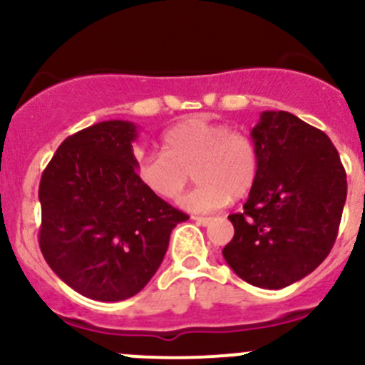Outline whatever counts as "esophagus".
I'll return each mask as SVG.
<instances>
[{"mask_svg":"<svg viewBox=\"0 0 365 365\" xmlns=\"http://www.w3.org/2000/svg\"><path fill=\"white\" fill-rule=\"evenodd\" d=\"M192 220L196 224H200V226H208V224L212 222V219H210V217H192Z\"/></svg>","mask_w":365,"mask_h":365,"instance_id":"34e87169","label":"esophagus"}]
</instances>
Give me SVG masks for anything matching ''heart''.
<instances>
[{"mask_svg": "<svg viewBox=\"0 0 365 365\" xmlns=\"http://www.w3.org/2000/svg\"><path fill=\"white\" fill-rule=\"evenodd\" d=\"M164 153H141L135 175L150 194L164 201L182 196L190 173L197 187L182 200L194 213L222 208L244 197L257 178V150L247 134L205 116L173 125L162 138Z\"/></svg>", "mask_w": 365, "mask_h": 365, "instance_id": "1", "label": "heart"}]
</instances>
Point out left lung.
Here are the masks:
<instances>
[{
    "mask_svg": "<svg viewBox=\"0 0 365 365\" xmlns=\"http://www.w3.org/2000/svg\"><path fill=\"white\" fill-rule=\"evenodd\" d=\"M257 178L222 256L249 284L281 289L332 249L346 203V173L325 132L295 114L263 111L251 130Z\"/></svg>",
    "mask_w": 365,
    "mask_h": 365,
    "instance_id": "1",
    "label": "left lung"
}]
</instances>
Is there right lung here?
<instances>
[{"mask_svg":"<svg viewBox=\"0 0 365 365\" xmlns=\"http://www.w3.org/2000/svg\"><path fill=\"white\" fill-rule=\"evenodd\" d=\"M138 125L109 120L68 135L42 173L40 251L81 295L120 302L141 292L189 215L159 200L135 175Z\"/></svg>","mask_w":365,"mask_h":365,"instance_id":"right-lung-1","label":"right lung"}]
</instances>
